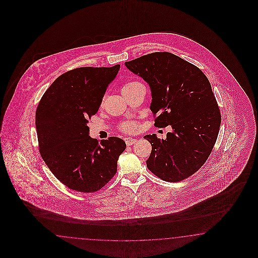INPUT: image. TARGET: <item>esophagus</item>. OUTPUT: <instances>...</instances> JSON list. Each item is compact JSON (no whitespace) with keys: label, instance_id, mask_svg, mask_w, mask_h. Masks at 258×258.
Instances as JSON below:
<instances>
[{"label":"esophagus","instance_id":"1","mask_svg":"<svg viewBox=\"0 0 258 258\" xmlns=\"http://www.w3.org/2000/svg\"><path fill=\"white\" fill-rule=\"evenodd\" d=\"M125 142L127 147H131V146H133V144L136 142V139L132 138V137H126V138H125Z\"/></svg>","mask_w":258,"mask_h":258}]
</instances>
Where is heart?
<instances>
[{
    "mask_svg": "<svg viewBox=\"0 0 258 258\" xmlns=\"http://www.w3.org/2000/svg\"><path fill=\"white\" fill-rule=\"evenodd\" d=\"M137 84H139V82H137V81H132V82L125 83L122 87V92L126 91V90H130L131 88H133V87L137 85ZM121 128L125 133H133L137 128V124L134 121H125L121 125Z\"/></svg>",
    "mask_w": 258,
    "mask_h": 258,
    "instance_id": "1",
    "label": "heart"
}]
</instances>
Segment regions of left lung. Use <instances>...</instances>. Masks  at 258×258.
Returning a JSON list of instances; mask_svg holds the SVG:
<instances>
[{"label": "left lung", "instance_id": "8db88e82", "mask_svg": "<svg viewBox=\"0 0 258 258\" xmlns=\"http://www.w3.org/2000/svg\"><path fill=\"white\" fill-rule=\"evenodd\" d=\"M125 65L149 84L155 125L171 126L165 139L144 136L152 147L148 168L166 181L186 179L206 162L219 134L221 117L209 80L195 65L167 52Z\"/></svg>", "mask_w": 258, "mask_h": 258}]
</instances>
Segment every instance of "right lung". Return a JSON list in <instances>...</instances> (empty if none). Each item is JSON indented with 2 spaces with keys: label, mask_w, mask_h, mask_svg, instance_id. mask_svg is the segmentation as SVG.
Segmentation results:
<instances>
[{
  "label": "right lung",
  "mask_w": 258,
  "mask_h": 258,
  "mask_svg": "<svg viewBox=\"0 0 258 258\" xmlns=\"http://www.w3.org/2000/svg\"><path fill=\"white\" fill-rule=\"evenodd\" d=\"M119 70L117 64L66 72L48 88L36 111L40 155L57 180L78 192L105 186L125 149V141L118 137L91 138L88 126Z\"/></svg>",
  "instance_id": "add662e5"
}]
</instances>
